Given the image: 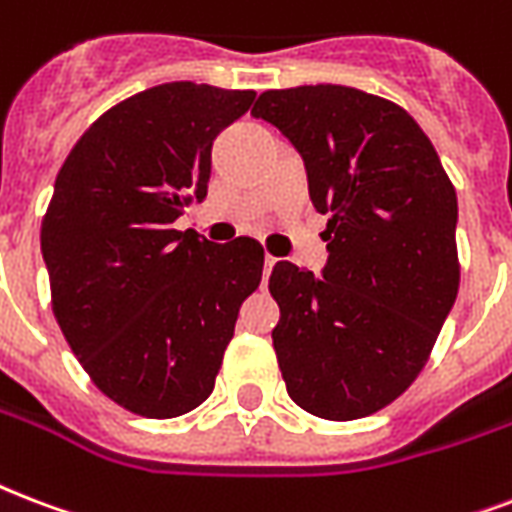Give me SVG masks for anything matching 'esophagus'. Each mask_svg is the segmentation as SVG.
I'll use <instances>...</instances> for the list:
<instances>
[{
    "instance_id": "esophagus-1",
    "label": "esophagus",
    "mask_w": 512,
    "mask_h": 512,
    "mask_svg": "<svg viewBox=\"0 0 512 512\" xmlns=\"http://www.w3.org/2000/svg\"><path fill=\"white\" fill-rule=\"evenodd\" d=\"M273 265H276V257H273V255H265V268H263V276H265V279L271 276Z\"/></svg>"
}]
</instances>
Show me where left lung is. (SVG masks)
Segmentation results:
<instances>
[{"instance_id": "left-lung-1", "label": "left lung", "mask_w": 512, "mask_h": 512, "mask_svg": "<svg viewBox=\"0 0 512 512\" xmlns=\"http://www.w3.org/2000/svg\"><path fill=\"white\" fill-rule=\"evenodd\" d=\"M303 155L330 214L325 279L273 265V349L287 392L319 419L395 403L427 365L459 292L456 190L400 104L346 85L265 91L252 107Z\"/></svg>"}]
</instances>
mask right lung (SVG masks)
Segmentation results:
<instances>
[{
	"mask_svg": "<svg viewBox=\"0 0 512 512\" xmlns=\"http://www.w3.org/2000/svg\"><path fill=\"white\" fill-rule=\"evenodd\" d=\"M255 96L155 85L93 120L58 171L39 230L53 314L93 384L136 416L174 419L212 395L263 279L260 241L174 228L206 195L214 136Z\"/></svg>",
	"mask_w": 512,
	"mask_h": 512,
	"instance_id": "obj_1",
	"label": "right lung"
}]
</instances>
